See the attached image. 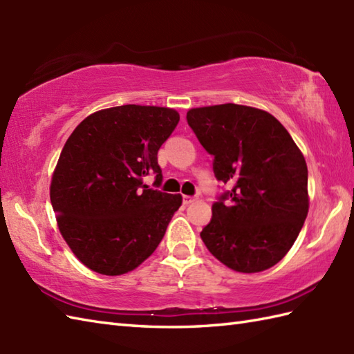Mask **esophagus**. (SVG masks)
Wrapping results in <instances>:
<instances>
[{
	"mask_svg": "<svg viewBox=\"0 0 354 354\" xmlns=\"http://www.w3.org/2000/svg\"><path fill=\"white\" fill-rule=\"evenodd\" d=\"M194 201H196V198H194V196H183L184 205H190L192 202H194Z\"/></svg>",
	"mask_w": 354,
	"mask_h": 354,
	"instance_id": "esophagus-1",
	"label": "esophagus"
}]
</instances>
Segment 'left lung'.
Instances as JSON below:
<instances>
[{"label":"left lung","instance_id":"obj_1","mask_svg":"<svg viewBox=\"0 0 354 354\" xmlns=\"http://www.w3.org/2000/svg\"><path fill=\"white\" fill-rule=\"evenodd\" d=\"M187 123L209 155L217 196L201 237L237 272H260L280 261L307 212V165L289 132L265 111L225 103L187 112Z\"/></svg>","mask_w":354,"mask_h":354}]
</instances>
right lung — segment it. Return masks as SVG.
Masks as SVG:
<instances>
[{"mask_svg": "<svg viewBox=\"0 0 354 354\" xmlns=\"http://www.w3.org/2000/svg\"><path fill=\"white\" fill-rule=\"evenodd\" d=\"M179 123L175 109L123 104L94 112L59 156L50 199L74 255L94 272L122 275L162 240L181 194L150 189L162 183L158 150Z\"/></svg>", "mask_w": 354, "mask_h": 354, "instance_id": "obj_1", "label": "right lung"}]
</instances>
